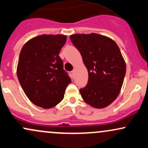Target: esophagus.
<instances>
[{
    "instance_id": "1",
    "label": "esophagus",
    "mask_w": 148,
    "mask_h": 148,
    "mask_svg": "<svg viewBox=\"0 0 148 148\" xmlns=\"http://www.w3.org/2000/svg\"><path fill=\"white\" fill-rule=\"evenodd\" d=\"M74 73H75V71H74V70H73V71H72V72H70V74H71V75H72V77H74Z\"/></svg>"
}]
</instances>
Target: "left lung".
Wrapping results in <instances>:
<instances>
[{
    "mask_svg": "<svg viewBox=\"0 0 148 148\" xmlns=\"http://www.w3.org/2000/svg\"><path fill=\"white\" fill-rule=\"evenodd\" d=\"M88 69V82L80 89L83 99L97 108L113 102L120 93L126 73V64L117 44L96 33L71 35Z\"/></svg>",
    "mask_w": 148,
    "mask_h": 148,
    "instance_id": "8db88e82",
    "label": "left lung"
}]
</instances>
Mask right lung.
I'll use <instances>...</instances> for the list:
<instances>
[{
	"instance_id": "obj_1",
	"label": "right lung",
	"mask_w": 148,
	"mask_h": 148,
	"mask_svg": "<svg viewBox=\"0 0 148 148\" xmlns=\"http://www.w3.org/2000/svg\"><path fill=\"white\" fill-rule=\"evenodd\" d=\"M66 40L62 35H40L27 42L20 52L18 81L28 99L43 108L60 103L71 83L59 56Z\"/></svg>"
}]
</instances>
